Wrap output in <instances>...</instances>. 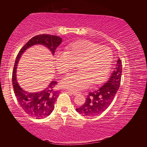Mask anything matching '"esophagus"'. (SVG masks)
Here are the masks:
<instances>
[{"instance_id":"34e87169","label":"esophagus","mask_w":147,"mask_h":147,"mask_svg":"<svg viewBox=\"0 0 147 147\" xmlns=\"http://www.w3.org/2000/svg\"><path fill=\"white\" fill-rule=\"evenodd\" d=\"M69 93L73 94V95H76V94H78L79 93V92L76 91H69Z\"/></svg>"}]
</instances>
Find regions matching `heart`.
Returning <instances> with one entry per match:
<instances>
[{
    "mask_svg": "<svg viewBox=\"0 0 147 147\" xmlns=\"http://www.w3.org/2000/svg\"><path fill=\"white\" fill-rule=\"evenodd\" d=\"M113 54L107 46L87 40H80L65 47L64 53H57L54 65L59 73L71 71L75 63L78 71L69 74L61 80V86L71 90L80 91L92 83L98 85L105 80L110 71Z\"/></svg>",
    "mask_w": 147,
    "mask_h": 147,
    "instance_id": "1",
    "label": "heart"
}]
</instances>
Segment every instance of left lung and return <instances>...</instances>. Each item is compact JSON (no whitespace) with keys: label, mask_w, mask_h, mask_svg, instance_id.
Masks as SVG:
<instances>
[{"label":"left lung","mask_w":147,"mask_h":147,"mask_svg":"<svg viewBox=\"0 0 147 147\" xmlns=\"http://www.w3.org/2000/svg\"><path fill=\"white\" fill-rule=\"evenodd\" d=\"M121 63V59L119 58L107 82L96 90L89 92L85 103L76 109L77 112L85 117H94L100 115L108 108L120 87Z\"/></svg>","instance_id":"1"}]
</instances>
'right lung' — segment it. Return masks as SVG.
<instances>
[{"instance_id":"obj_1","label":"right lung","mask_w":147,"mask_h":147,"mask_svg":"<svg viewBox=\"0 0 147 147\" xmlns=\"http://www.w3.org/2000/svg\"><path fill=\"white\" fill-rule=\"evenodd\" d=\"M62 42L59 36L41 34L34 36L30 39L21 49L15 61L12 76V84L15 94L18 102L25 112L36 119H43L49 116L54 108V103L58 98L59 92L54 90L57 82L53 80L43 90L38 92H28L21 88L17 80V68L20 58L23 54L30 47L40 45L47 47L53 55L56 49Z\"/></svg>"}]
</instances>
